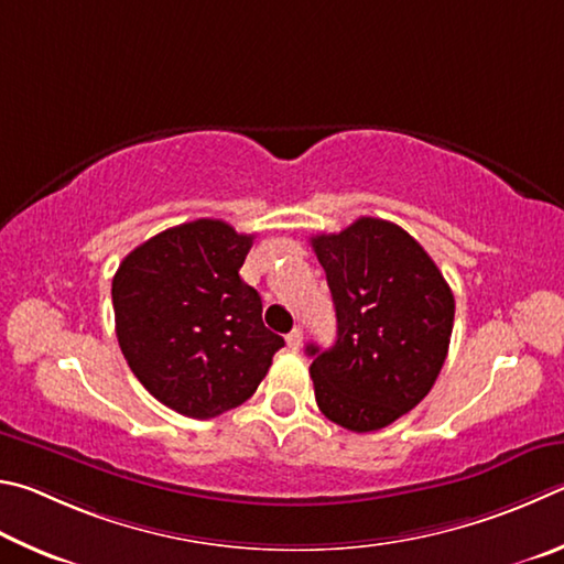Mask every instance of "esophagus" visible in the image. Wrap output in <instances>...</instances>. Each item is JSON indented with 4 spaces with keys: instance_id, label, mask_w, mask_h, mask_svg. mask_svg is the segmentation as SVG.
I'll list each match as a JSON object with an SVG mask.
<instances>
[{
    "instance_id": "obj_1",
    "label": "esophagus",
    "mask_w": 564,
    "mask_h": 564,
    "mask_svg": "<svg viewBox=\"0 0 564 564\" xmlns=\"http://www.w3.org/2000/svg\"><path fill=\"white\" fill-rule=\"evenodd\" d=\"M288 347H290L292 351H300V349H302V329H292V332L288 334Z\"/></svg>"
}]
</instances>
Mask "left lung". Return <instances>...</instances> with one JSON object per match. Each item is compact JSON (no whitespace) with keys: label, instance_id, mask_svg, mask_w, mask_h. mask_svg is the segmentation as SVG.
<instances>
[{"label":"left lung","instance_id":"1","mask_svg":"<svg viewBox=\"0 0 564 564\" xmlns=\"http://www.w3.org/2000/svg\"><path fill=\"white\" fill-rule=\"evenodd\" d=\"M327 272L337 341L310 344L314 399L337 426L369 433L426 399L446 361L456 300L429 252L379 217L314 235Z\"/></svg>","mask_w":564,"mask_h":564}]
</instances>
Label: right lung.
<instances>
[{"mask_svg":"<svg viewBox=\"0 0 564 564\" xmlns=\"http://www.w3.org/2000/svg\"><path fill=\"white\" fill-rule=\"evenodd\" d=\"M252 240L200 217L138 245L113 274L116 337L128 367L187 419L240 406L284 347L262 324L260 294L240 276Z\"/></svg>","mask_w":564,"mask_h":564,"instance_id":"obj_1","label":"right lung"}]
</instances>
